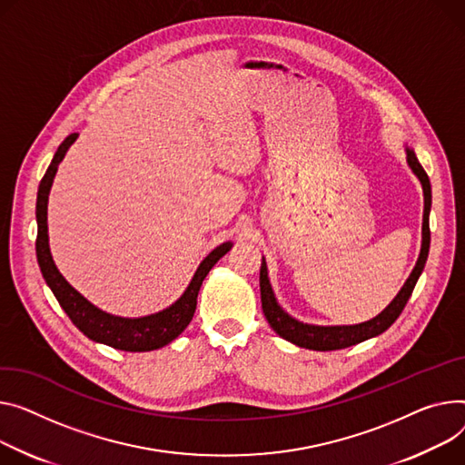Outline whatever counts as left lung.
<instances>
[{
    "instance_id": "obj_1",
    "label": "left lung",
    "mask_w": 465,
    "mask_h": 465,
    "mask_svg": "<svg viewBox=\"0 0 465 465\" xmlns=\"http://www.w3.org/2000/svg\"><path fill=\"white\" fill-rule=\"evenodd\" d=\"M408 153V164L413 170V173L419 177L422 184V193H424V214H422V244H420V254L417 260V265L413 267L410 278L406 284L401 286L398 295L391 301V304L385 308L381 314L372 318L370 322L359 323V325H334V327H322V325H308L302 322H297L290 314L282 311V306L276 302V297L272 293L271 282H269V274H267V263L265 260L262 262L260 269V292H262V308L265 320L272 327L276 334H281L288 342L306 348V350H316V351H332V350H344L350 346H355L359 342H364L368 338H374L387 331L396 318L404 311V306L408 304L413 288L419 281V276L424 269L428 251H430V207H431V187H430V179L420 166L419 159L415 157V151L406 147Z\"/></svg>"
}]
</instances>
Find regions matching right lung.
Listing matches in <instances>:
<instances>
[{
	"label": "right lung",
	"instance_id": "1",
	"mask_svg": "<svg viewBox=\"0 0 465 465\" xmlns=\"http://www.w3.org/2000/svg\"><path fill=\"white\" fill-rule=\"evenodd\" d=\"M78 134H69L61 145L57 147L54 159L41 179L39 193H37V262L41 267V272L52 293L55 295L57 302L64 308L65 314L71 318V322L89 338L93 342L106 344L114 350L121 351H153L164 348L175 340L187 325L191 323L194 311H196V299L198 292L202 288L203 278L213 269V265L219 262L230 249L232 242H223L211 251L200 267L196 269L189 288L184 293L164 311L143 316V318H119L112 316L108 312H103L101 308L91 304L84 295H80L61 274L52 260L50 244H48V194L52 189V183L57 172L59 163L64 161L65 153L74 143Z\"/></svg>",
	"mask_w": 465,
	"mask_h": 465
}]
</instances>
